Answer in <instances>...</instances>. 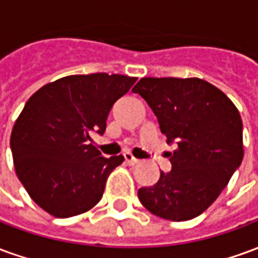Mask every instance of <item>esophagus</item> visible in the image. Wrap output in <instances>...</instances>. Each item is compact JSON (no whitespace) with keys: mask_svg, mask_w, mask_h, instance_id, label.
I'll return each mask as SVG.
<instances>
[{"mask_svg":"<svg viewBox=\"0 0 258 258\" xmlns=\"http://www.w3.org/2000/svg\"><path fill=\"white\" fill-rule=\"evenodd\" d=\"M124 159H125V163H127L128 166H135V164H138V163H140V160H138V159H135L130 152H125V153H124Z\"/></svg>","mask_w":258,"mask_h":258,"instance_id":"esophagus-1","label":"esophagus"}]
</instances>
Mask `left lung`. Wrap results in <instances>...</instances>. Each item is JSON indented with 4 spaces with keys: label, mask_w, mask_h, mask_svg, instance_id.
I'll return each instance as SVG.
<instances>
[{
    "label": "left lung",
    "mask_w": 258,
    "mask_h": 258,
    "mask_svg": "<svg viewBox=\"0 0 258 258\" xmlns=\"http://www.w3.org/2000/svg\"><path fill=\"white\" fill-rule=\"evenodd\" d=\"M140 94L167 142H177L171 171L138 190L146 210L170 221L200 216L220 196L243 159L242 118L232 101L205 80L144 77Z\"/></svg>",
    "instance_id": "left-lung-1"
}]
</instances>
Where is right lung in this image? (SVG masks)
<instances>
[{"label":"right lung","instance_id":"1","mask_svg":"<svg viewBox=\"0 0 258 258\" xmlns=\"http://www.w3.org/2000/svg\"><path fill=\"white\" fill-rule=\"evenodd\" d=\"M137 81L123 74H74L45 84L26 102L11 134L15 171L42 210L79 216L102 199L124 162L103 157L91 134H103L113 103Z\"/></svg>","mask_w":258,"mask_h":258}]
</instances>
